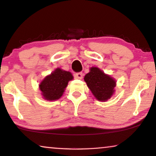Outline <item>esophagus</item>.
Masks as SVG:
<instances>
[{
    "instance_id": "1",
    "label": "esophagus",
    "mask_w": 156,
    "mask_h": 156,
    "mask_svg": "<svg viewBox=\"0 0 156 156\" xmlns=\"http://www.w3.org/2000/svg\"><path fill=\"white\" fill-rule=\"evenodd\" d=\"M75 77L79 80H82L83 77V73L82 72H78V73L75 74Z\"/></svg>"
}]
</instances>
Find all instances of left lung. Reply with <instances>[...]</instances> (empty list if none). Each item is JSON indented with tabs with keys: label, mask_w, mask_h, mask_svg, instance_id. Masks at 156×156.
<instances>
[{
	"label": "left lung",
	"mask_w": 156,
	"mask_h": 156,
	"mask_svg": "<svg viewBox=\"0 0 156 156\" xmlns=\"http://www.w3.org/2000/svg\"><path fill=\"white\" fill-rule=\"evenodd\" d=\"M84 80L98 101H106L114 95L116 81L99 67H91Z\"/></svg>",
	"instance_id": "obj_1"
}]
</instances>
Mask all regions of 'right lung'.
<instances>
[{
    "label": "right lung",
    "mask_w": 156,
    "mask_h": 156,
    "mask_svg": "<svg viewBox=\"0 0 156 156\" xmlns=\"http://www.w3.org/2000/svg\"><path fill=\"white\" fill-rule=\"evenodd\" d=\"M74 76L70 72L61 68H57L49 75L46 76L39 84V89L44 99L55 101L63 95L68 82Z\"/></svg>",
    "instance_id": "add662e5"
}]
</instances>
